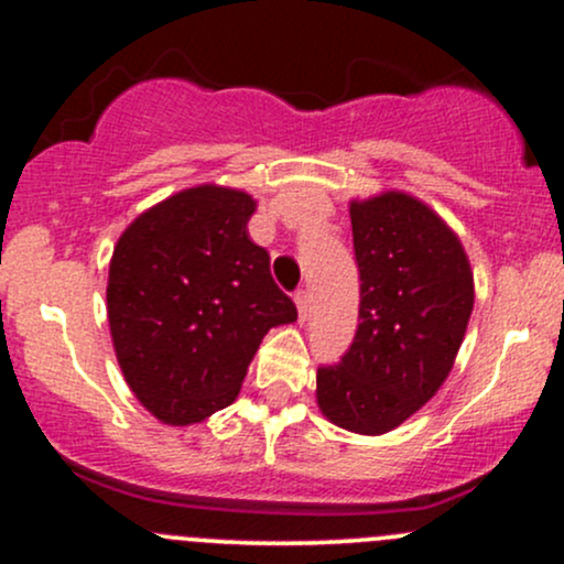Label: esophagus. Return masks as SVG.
<instances>
[{
  "mask_svg": "<svg viewBox=\"0 0 564 564\" xmlns=\"http://www.w3.org/2000/svg\"><path fill=\"white\" fill-rule=\"evenodd\" d=\"M294 302H296V310H300V321H307V313H310V294L307 291H296L294 294Z\"/></svg>",
  "mask_w": 564,
  "mask_h": 564,
  "instance_id": "34e87169",
  "label": "esophagus"
}]
</instances>
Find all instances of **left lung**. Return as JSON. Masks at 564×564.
<instances>
[{
    "instance_id": "left-lung-1",
    "label": "left lung",
    "mask_w": 564,
    "mask_h": 564,
    "mask_svg": "<svg viewBox=\"0 0 564 564\" xmlns=\"http://www.w3.org/2000/svg\"><path fill=\"white\" fill-rule=\"evenodd\" d=\"M360 270L358 332L339 366L318 368L328 422L384 435L448 379L475 307V275L458 236L403 191L349 200Z\"/></svg>"
}]
</instances>
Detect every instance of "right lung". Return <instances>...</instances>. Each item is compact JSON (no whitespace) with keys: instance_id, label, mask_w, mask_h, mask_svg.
Instances as JSON below:
<instances>
[{"instance_id":"obj_1","label":"right lung","mask_w":564,"mask_h":564,"mask_svg":"<svg viewBox=\"0 0 564 564\" xmlns=\"http://www.w3.org/2000/svg\"><path fill=\"white\" fill-rule=\"evenodd\" d=\"M254 212L238 187H185L134 217L113 246L116 360L161 424H198L230 405L264 334L296 321L270 254L246 230Z\"/></svg>"}]
</instances>
